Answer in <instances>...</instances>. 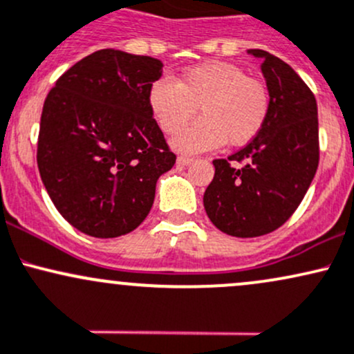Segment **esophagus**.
<instances>
[{"mask_svg":"<svg viewBox=\"0 0 354 354\" xmlns=\"http://www.w3.org/2000/svg\"><path fill=\"white\" fill-rule=\"evenodd\" d=\"M190 164H192V158H190V157H185V156L177 157V165L178 167H187Z\"/></svg>","mask_w":354,"mask_h":354,"instance_id":"34e87169","label":"esophagus"}]
</instances>
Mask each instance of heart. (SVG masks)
Returning a JSON list of instances; mask_svg holds the SVG:
<instances>
[{
	"label": "heart",
	"instance_id": "obj_1",
	"mask_svg": "<svg viewBox=\"0 0 354 354\" xmlns=\"http://www.w3.org/2000/svg\"><path fill=\"white\" fill-rule=\"evenodd\" d=\"M150 112L160 129L176 133L194 118H202L172 138L182 153H198L225 144L244 145L264 127L269 93L263 82L245 75L236 65L209 62L184 71L177 83L158 78L149 91Z\"/></svg>",
	"mask_w": 354,
	"mask_h": 354
}]
</instances>
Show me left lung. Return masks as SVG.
I'll return each instance as SVG.
<instances>
[{
	"instance_id": "1",
	"label": "left lung",
	"mask_w": 354,
	"mask_h": 354,
	"mask_svg": "<svg viewBox=\"0 0 354 354\" xmlns=\"http://www.w3.org/2000/svg\"><path fill=\"white\" fill-rule=\"evenodd\" d=\"M248 55L263 62L268 118L244 149L212 162L216 174L204 194L209 219L234 237H259L281 227L308 192L319 160L315 95L283 59L264 50Z\"/></svg>"
}]
</instances>
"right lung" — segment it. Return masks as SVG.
<instances>
[{"instance_id":"right-lung-1","label":"right lung","mask_w":354,"mask_h":354,"mask_svg":"<svg viewBox=\"0 0 354 354\" xmlns=\"http://www.w3.org/2000/svg\"><path fill=\"white\" fill-rule=\"evenodd\" d=\"M164 63L100 50L75 63L50 90L37 162L58 212L86 236H124L144 222L162 174L176 164L150 112Z\"/></svg>"}]
</instances>
